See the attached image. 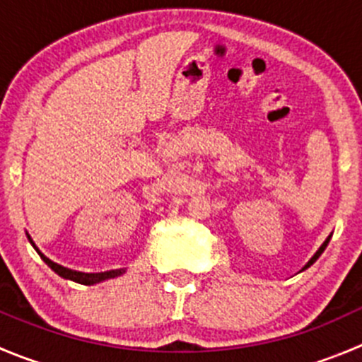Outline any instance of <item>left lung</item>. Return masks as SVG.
I'll list each match as a JSON object with an SVG mask.
<instances>
[{
    "label": "left lung",
    "mask_w": 362,
    "mask_h": 362,
    "mask_svg": "<svg viewBox=\"0 0 362 362\" xmlns=\"http://www.w3.org/2000/svg\"><path fill=\"white\" fill-rule=\"evenodd\" d=\"M330 236H332V235H330ZM330 236H329V238H327V240H325V242H323V243H322V247H320V249H318V250H316V254H315V256H313V257H311V259H309V261H308V264H305V267H304V268H302V270H305V268H309V267H311V264H313V263H315V261H316V259H318V257H320V256H322V252H323V250H325V247H327V245H329V242H330Z\"/></svg>",
    "instance_id": "1"
}]
</instances>
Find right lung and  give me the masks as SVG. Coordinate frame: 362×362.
I'll return each instance as SVG.
<instances>
[{"label": "right lung", "mask_w": 362, "mask_h": 362, "mask_svg": "<svg viewBox=\"0 0 362 362\" xmlns=\"http://www.w3.org/2000/svg\"><path fill=\"white\" fill-rule=\"evenodd\" d=\"M26 236H28V240H30V243H32V245H33V249H35L37 252H39V256L42 257L44 263H46L47 267H49L51 270L54 272V274H58V275H60V277H64V279H69V281L80 282V284H85V286H92V284H98V282L108 281V279H113V277H119V275H122L124 272H126V270H124V268H117V270H108V272H98V274H85V272L71 270V268L62 267V264L54 263V261H51L49 257L44 256V254L40 252V250L35 247V243H33L32 236H30V235H26Z\"/></svg>", "instance_id": "right-lung-1"}]
</instances>
